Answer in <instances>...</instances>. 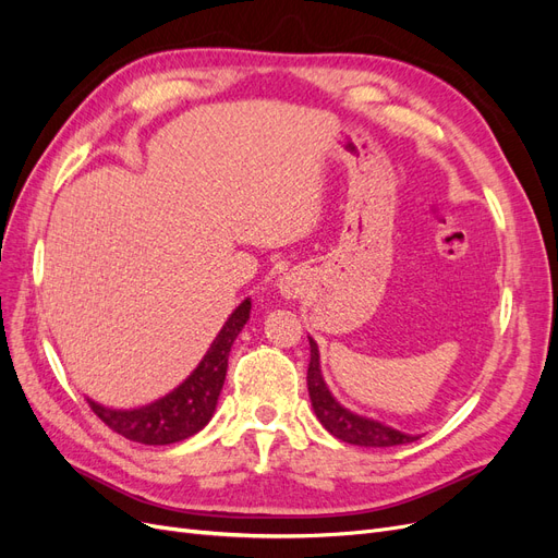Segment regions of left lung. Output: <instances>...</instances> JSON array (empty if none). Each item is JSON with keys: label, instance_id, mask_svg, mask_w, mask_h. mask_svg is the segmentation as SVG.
<instances>
[{"label": "left lung", "instance_id": "left-lung-1", "mask_svg": "<svg viewBox=\"0 0 558 558\" xmlns=\"http://www.w3.org/2000/svg\"><path fill=\"white\" fill-rule=\"evenodd\" d=\"M310 349H312V359L307 367V388H310V400L316 418L320 421L330 435H335L337 440L349 442V445H359V447H398V445H408L418 440V435H408L402 430H396L391 426L381 424L377 418H367L363 414H356L347 410L344 404L335 400L330 393L328 384L324 381V375H320V356H318V344L310 337Z\"/></svg>", "mask_w": 558, "mask_h": 558}]
</instances>
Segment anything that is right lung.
<instances>
[{
	"mask_svg": "<svg viewBox=\"0 0 558 558\" xmlns=\"http://www.w3.org/2000/svg\"><path fill=\"white\" fill-rule=\"evenodd\" d=\"M248 314L251 298L242 300V305L228 316L223 328L214 337L205 359L197 363L193 373L174 391L134 410H111L105 408V404H97L95 400H88L90 410L113 433L140 445H174L199 433L216 412V402L218 396H221L228 373L230 347L242 332Z\"/></svg>",
	"mask_w": 558,
	"mask_h": 558,
	"instance_id": "add662e5",
	"label": "right lung"
}]
</instances>
